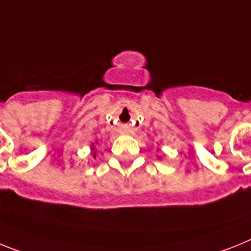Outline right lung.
I'll return each mask as SVG.
<instances>
[{
  "mask_svg": "<svg viewBox=\"0 0 251 251\" xmlns=\"http://www.w3.org/2000/svg\"><path fill=\"white\" fill-rule=\"evenodd\" d=\"M95 155H96V154H95Z\"/></svg>",
  "mask_w": 251,
  "mask_h": 251,
  "instance_id": "add662e5",
  "label": "right lung"
}]
</instances>
